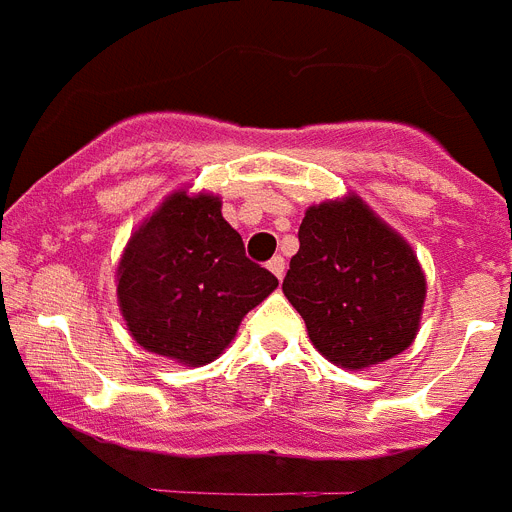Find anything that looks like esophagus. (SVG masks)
<instances>
[{
	"label": "esophagus",
	"instance_id": "esophagus-1",
	"mask_svg": "<svg viewBox=\"0 0 512 512\" xmlns=\"http://www.w3.org/2000/svg\"><path fill=\"white\" fill-rule=\"evenodd\" d=\"M266 266H269V271H271V274H274V277H277V279L284 277V259H282V256H274V259H271Z\"/></svg>",
	"mask_w": 512,
	"mask_h": 512
}]
</instances>
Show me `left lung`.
<instances>
[{"instance_id":"1","label":"left lung","mask_w":512,"mask_h":512,"mask_svg":"<svg viewBox=\"0 0 512 512\" xmlns=\"http://www.w3.org/2000/svg\"><path fill=\"white\" fill-rule=\"evenodd\" d=\"M297 238L282 289L325 359L364 369L413 343L423 271L413 248L359 197L310 207Z\"/></svg>"}]
</instances>
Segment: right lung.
I'll list each match as a JSON object with an SVG mask.
<instances>
[{"instance_id": "right-lung-1", "label": "right lung", "mask_w": 512, "mask_h": 512, "mask_svg": "<svg viewBox=\"0 0 512 512\" xmlns=\"http://www.w3.org/2000/svg\"><path fill=\"white\" fill-rule=\"evenodd\" d=\"M279 279L246 256L210 194H171L122 253V318L146 351L202 366L225 351L235 330Z\"/></svg>"}]
</instances>
